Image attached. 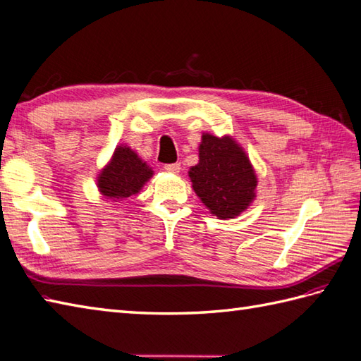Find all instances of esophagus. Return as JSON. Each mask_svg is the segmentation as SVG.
<instances>
[{"label":"esophagus","instance_id":"obj_1","mask_svg":"<svg viewBox=\"0 0 361 361\" xmlns=\"http://www.w3.org/2000/svg\"><path fill=\"white\" fill-rule=\"evenodd\" d=\"M164 171L169 173H178L181 171V166L180 163H172V164H166L164 166Z\"/></svg>","mask_w":361,"mask_h":361}]
</instances>
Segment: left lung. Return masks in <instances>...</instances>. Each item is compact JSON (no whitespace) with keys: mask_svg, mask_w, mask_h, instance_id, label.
I'll list each match as a JSON object with an SVG mask.
<instances>
[{"mask_svg":"<svg viewBox=\"0 0 361 361\" xmlns=\"http://www.w3.org/2000/svg\"><path fill=\"white\" fill-rule=\"evenodd\" d=\"M195 194L219 219H234L256 197L257 176L247 153L231 136L203 133L198 164L190 167Z\"/></svg>","mask_w":361,"mask_h":361,"instance_id":"8db88e82","label":"left lung"}]
</instances>
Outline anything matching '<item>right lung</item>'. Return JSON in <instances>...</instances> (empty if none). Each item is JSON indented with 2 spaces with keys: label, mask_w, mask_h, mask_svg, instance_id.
I'll return each mask as SVG.
<instances>
[{
  "label": "right lung",
  "mask_w": 361,
  "mask_h": 361,
  "mask_svg": "<svg viewBox=\"0 0 361 361\" xmlns=\"http://www.w3.org/2000/svg\"><path fill=\"white\" fill-rule=\"evenodd\" d=\"M152 175V167L132 149L127 145H118L110 163L97 176V188L105 198H111L113 202L124 200L140 192Z\"/></svg>",
  "instance_id": "right-lung-1"
}]
</instances>
